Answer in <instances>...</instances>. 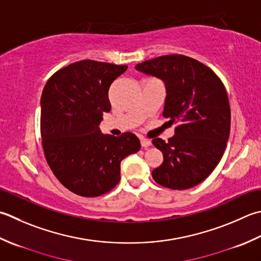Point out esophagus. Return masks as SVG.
Wrapping results in <instances>:
<instances>
[{
  "label": "esophagus",
  "instance_id": "esophagus-1",
  "mask_svg": "<svg viewBox=\"0 0 261 261\" xmlns=\"http://www.w3.org/2000/svg\"><path fill=\"white\" fill-rule=\"evenodd\" d=\"M140 142H141V146L142 148H147L151 146V141L149 139H145V138H141L140 139Z\"/></svg>",
  "mask_w": 261,
  "mask_h": 261
}]
</instances>
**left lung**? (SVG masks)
<instances>
[{"instance_id":"1","label":"left lung","mask_w":261,"mask_h":261,"mask_svg":"<svg viewBox=\"0 0 261 261\" xmlns=\"http://www.w3.org/2000/svg\"><path fill=\"white\" fill-rule=\"evenodd\" d=\"M166 86L163 116L175 123V135L152 144L164 161L152 171L162 187L186 190L207 178L225 151L231 129V107L225 86L214 71L182 54H170L136 65Z\"/></svg>"}]
</instances>
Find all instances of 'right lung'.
<instances>
[{
	"mask_svg": "<svg viewBox=\"0 0 261 261\" xmlns=\"http://www.w3.org/2000/svg\"><path fill=\"white\" fill-rule=\"evenodd\" d=\"M126 65L84 60L60 69L40 97V135L46 162L68 190L98 197L120 182L123 158L140 149L132 132L103 135L99 123L111 111L109 89Z\"/></svg>",
	"mask_w": 261,
	"mask_h": 261,
	"instance_id": "obj_1",
	"label": "right lung"
}]
</instances>
